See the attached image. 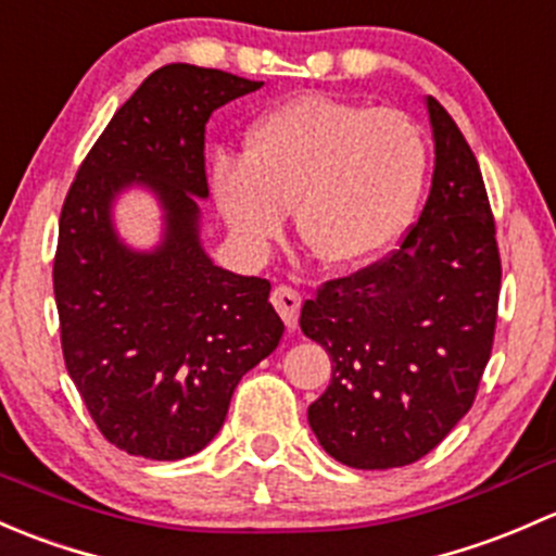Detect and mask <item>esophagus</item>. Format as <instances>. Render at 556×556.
Segmentation results:
<instances>
[{
	"mask_svg": "<svg viewBox=\"0 0 556 556\" xmlns=\"http://www.w3.org/2000/svg\"><path fill=\"white\" fill-rule=\"evenodd\" d=\"M273 305H276V311L280 313V318H283L286 329L294 331L296 329V320H300L302 296L296 294L294 289H289V286H278V289L273 291Z\"/></svg>",
	"mask_w": 556,
	"mask_h": 556,
	"instance_id": "obj_1",
	"label": "esophagus"
}]
</instances>
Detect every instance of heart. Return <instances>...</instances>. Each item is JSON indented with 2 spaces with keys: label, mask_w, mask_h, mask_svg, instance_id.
<instances>
[{
  "label": "heart",
  "mask_w": 556,
  "mask_h": 556,
  "mask_svg": "<svg viewBox=\"0 0 556 556\" xmlns=\"http://www.w3.org/2000/svg\"><path fill=\"white\" fill-rule=\"evenodd\" d=\"M426 174L428 144L404 112L305 93L254 119L243 157H216L208 187L245 249L278 238L296 205L305 249L329 267H358L404 238Z\"/></svg>",
  "instance_id": "b5f03b06"
}]
</instances>
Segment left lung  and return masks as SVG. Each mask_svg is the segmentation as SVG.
I'll use <instances>...</instances> for the list:
<instances>
[{"label":"left lung","instance_id":"1","mask_svg":"<svg viewBox=\"0 0 556 556\" xmlns=\"http://www.w3.org/2000/svg\"><path fill=\"white\" fill-rule=\"evenodd\" d=\"M433 179L402 249L302 307L331 382L307 406L318 444L364 471L409 466L471 409L495 334L501 256L488 190L447 109L426 96Z\"/></svg>","mask_w":556,"mask_h":556}]
</instances>
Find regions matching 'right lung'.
Listing matches in <instances>:
<instances>
[{
	"mask_svg": "<svg viewBox=\"0 0 556 556\" xmlns=\"http://www.w3.org/2000/svg\"><path fill=\"white\" fill-rule=\"evenodd\" d=\"M262 83L170 64L117 109L66 194L53 265L61 345L99 431L147 460H181L225 426L240 377L270 356L283 320L270 280L216 265L200 240L205 123ZM152 193L161 240L136 250L113 205Z\"/></svg>",
	"mask_w": 556,
	"mask_h": 556,
	"instance_id": "1",
	"label": "right lung"
}]
</instances>
